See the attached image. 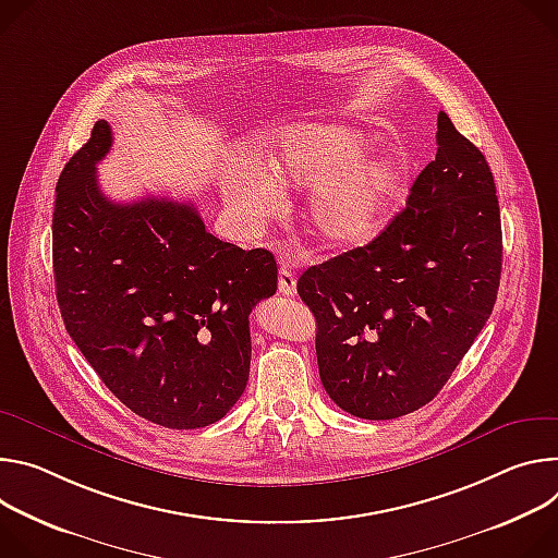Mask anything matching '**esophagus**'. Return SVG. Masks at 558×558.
I'll return each instance as SVG.
<instances>
[{
    "label": "esophagus",
    "mask_w": 558,
    "mask_h": 558,
    "mask_svg": "<svg viewBox=\"0 0 558 558\" xmlns=\"http://www.w3.org/2000/svg\"><path fill=\"white\" fill-rule=\"evenodd\" d=\"M279 292L286 294V296L296 294V277H294V272L288 264L279 266Z\"/></svg>",
    "instance_id": "esophagus-1"
}]
</instances>
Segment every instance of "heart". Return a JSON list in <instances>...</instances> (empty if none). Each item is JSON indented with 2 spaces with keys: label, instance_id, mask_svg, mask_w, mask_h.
Returning <instances> with one entry per match:
<instances>
[{
  "label": "heart",
  "instance_id": "1",
  "mask_svg": "<svg viewBox=\"0 0 558 558\" xmlns=\"http://www.w3.org/2000/svg\"><path fill=\"white\" fill-rule=\"evenodd\" d=\"M367 148L369 137L348 126L292 133L268 155V177L243 168L228 172L226 202L243 221L259 226L279 210V189L313 193L311 232L337 251L365 245L388 226L405 177L399 157Z\"/></svg>",
  "mask_w": 558,
  "mask_h": 558
}]
</instances>
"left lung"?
Instances as JSON below:
<instances>
[{
  "mask_svg": "<svg viewBox=\"0 0 558 558\" xmlns=\"http://www.w3.org/2000/svg\"><path fill=\"white\" fill-rule=\"evenodd\" d=\"M501 257L492 170L439 112L437 157L414 179L405 208L375 241L296 281L317 319L330 399L369 421L435 399L492 315Z\"/></svg>",
  "mask_w": 558,
  "mask_h": 558,
  "instance_id": "8db88e82",
  "label": "left lung"
}]
</instances>
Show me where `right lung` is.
Returning <instances> with one entry per match:
<instances>
[{"instance_id":"1","label":"right lung","mask_w":558,"mask_h":558,"mask_svg":"<svg viewBox=\"0 0 558 558\" xmlns=\"http://www.w3.org/2000/svg\"><path fill=\"white\" fill-rule=\"evenodd\" d=\"M108 121L57 181L52 270L61 319L106 388L146 421L195 429L226 416L251 373L253 307L277 292L264 247L210 234L193 204L108 199Z\"/></svg>"}]
</instances>
